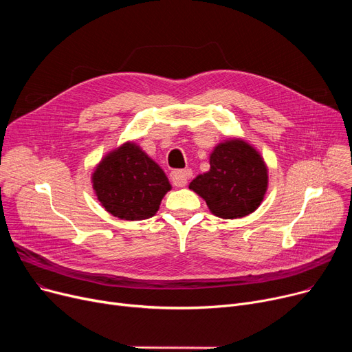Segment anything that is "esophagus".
<instances>
[{
	"label": "esophagus",
	"mask_w": 352,
	"mask_h": 352,
	"mask_svg": "<svg viewBox=\"0 0 352 352\" xmlns=\"http://www.w3.org/2000/svg\"><path fill=\"white\" fill-rule=\"evenodd\" d=\"M192 177L191 170H177L171 173V179L177 187H184L188 182V179Z\"/></svg>",
	"instance_id": "esophagus-1"
}]
</instances>
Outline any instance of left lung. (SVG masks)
Masks as SVG:
<instances>
[{
  "label": "left lung",
  "mask_w": 352,
  "mask_h": 352,
  "mask_svg": "<svg viewBox=\"0 0 352 352\" xmlns=\"http://www.w3.org/2000/svg\"><path fill=\"white\" fill-rule=\"evenodd\" d=\"M210 171L192 179L190 190L206 199L210 211L226 219L241 218L260 207L268 187L263 157L243 140L218 144Z\"/></svg>",
  "instance_id": "8db88e82"
}]
</instances>
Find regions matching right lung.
I'll use <instances>...</instances> for the list:
<instances>
[{
	"label": "right lung",
	"mask_w": 352,
	"mask_h": 352,
	"mask_svg": "<svg viewBox=\"0 0 352 352\" xmlns=\"http://www.w3.org/2000/svg\"><path fill=\"white\" fill-rule=\"evenodd\" d=\"M92 187L109 214L128 221L155 215L171 190L160 165L134 142H125L100 162L92 174Z\"/></svg>",
	"instance_id": "add662e5"
}]
</instances>
